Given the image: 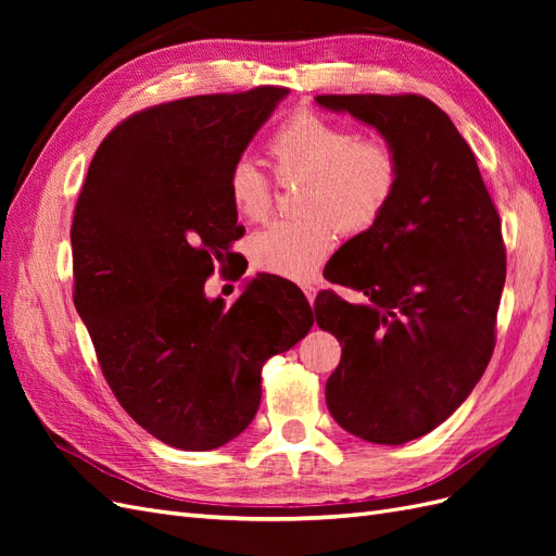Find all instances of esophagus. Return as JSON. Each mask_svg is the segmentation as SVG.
I'll return each instance as SVG.
<instances>
[{
    "mask_svg": "<svg viewBox=\"0 0 556 556\" xmlns=\"http://www.w3.org/2000/svg\"><path fill=\"white\" fill-rule=\"evenodd\" d=\"M304 292H306V299H308V304L313 306V304H315V296H317V290H315V288H304Z\"/></svg>",
    "mask_w": 556,
    "mask_h": 556,
    "instance_id": "1",
    "label": "esophagus"
}]
</instances>
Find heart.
Listing matches in <instances>:
<instances>
[{"label":"heart","mask_w":556,"mask_h":556,"mask_svg":"<svg viewBox=\"0 0 556 556\" xmlns=\"http://www.w3.org/2000/svg\"><path fill=\"white\" fill-rule=\"evenodd\" d=\"M280 180L304 178L301 220H280L257 231L250 257L260 271L308 282L336 245V229H371L399 188V155L384 139H359L350 127L301 109L266 143ZM227 194L243 220H264L274 201L268 176L250 160L231 164Z\"/></svg>","instance_id":"obj_1"}]
</instances>
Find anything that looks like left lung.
Masks as SVG:
<instances>
[{
    "label": "left lung",
    "mask_w": 556,
    "mask_h": 556,
    "mask_svg": "<svg viewBox=\"0 0 556 556\" xmlns=\"http://www.w3.org/2000/svg\"><path fill=\"white\" fill-rule=\"evenodd\" d=\"M315 102L374 127L399 155L392 204L333 255L329 280L357 301L327 290L315 317L343 345L325 390L331 417L362 441L401 445L443 425L490 364L506 282L501 220L473 150L429 99Z\"/></svg>",
    "instance_id": "left-lung-1"
}]
</instances>
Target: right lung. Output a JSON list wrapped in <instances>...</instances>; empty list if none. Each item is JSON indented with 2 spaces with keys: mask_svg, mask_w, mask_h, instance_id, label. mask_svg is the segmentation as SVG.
<instances>
[{
  "mask_svg": "<svg viewBox=\"0 0 556 556\" xmlns=\"http://www.w3.org/2000/svg\"><path fill=\"white\" fill-rule=\"evenodd\" d=\"M288 97L201 94L134 113L97 148L74 225V304L115 399L157 441L215 450L252 422L262 366L313 327L296 285L245 282L227 308L206 278L243 237L227 174Z\"/></svg>",
  "mask_w": 556,
  "mask_h": 556,
  "instance_id": "obj_1",
  "label": "right lung"
}]
</instances>
